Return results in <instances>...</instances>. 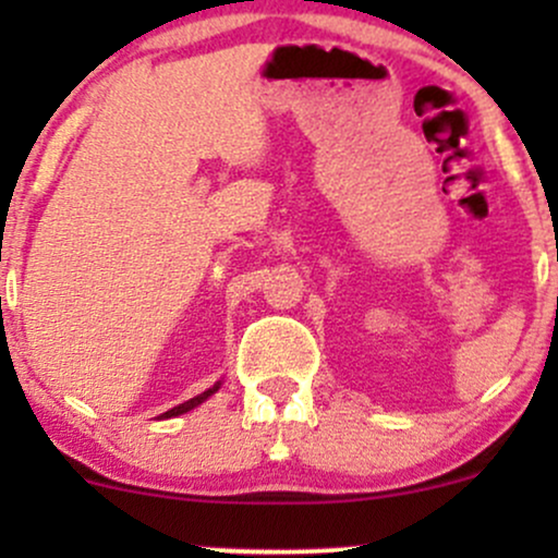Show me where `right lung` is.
<instances>
[{
	"label": "right lung",
	"instance_id": "right-lung-1",
	"mask_svg": "<svg viewBox=\"0 0 558 558\" xmlns=\"http://www.w3.org/2000/svg\"><path fill=\"white\" fill-rule=\"evenodd\" d=\"M217 388H220V383H217V386H213V388H209V390H204V393H198V396H194V399H189V401L178 403V407H172V409H170V412H165V414H162V417H165V420H168V417H178V414H185V412H191V409H194V407H198V403H202V401H207V399H209V396H213Z\"/></svg>",
	"mask_w": 558,
	"mask_h": 558
}]
</instances>
